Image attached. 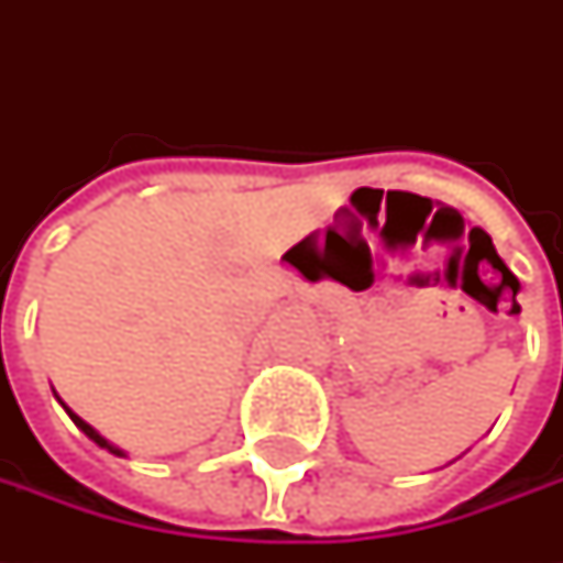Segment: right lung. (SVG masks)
<instances>
[{
  "label": "right lung",
  "mask_w": 563,
  "mask_h": 563,
  "mask_svg": "<svg viewBox=\"0 0 563 563\" xmlns=\"http://www.w3.org/2000/svg\"><path fill=\"white\" fill-rule=\"evenodd\" d=\"M55 398H58V395H55ZM58 404L65 407V400H62V398H58ZM65 413H68V417L75 420V426H77V429H80V432H84V435H87V439H93V442H97L99 448H106L109 454H115V457H124V451H121L119 444H112V442H109V439H102L97 429H93V426H90V422H87V420H80V417H77L71 407H65Z\"/></svg>",
  "instance_id": "add662e5"
}]
</instances>
